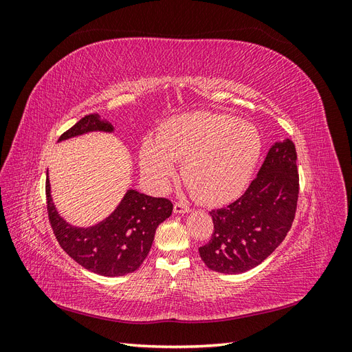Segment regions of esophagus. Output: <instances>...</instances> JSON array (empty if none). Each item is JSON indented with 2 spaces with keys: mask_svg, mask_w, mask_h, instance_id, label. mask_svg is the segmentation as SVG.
<instances>
[{
  "mask_svg": "<svg viewBox=\"0 0 352 352\" xmlns=\"http://www.w3.org/2000/svg\"><path fill=\"white\" fill-rule=\"evenodd\" d=\"M173 211L176 212V214H186V212L190 211V208L185 204H182V202H175L173 206Z\"/></svg>",
  "mask_w": 352,
  "mask_h": 352,
  "instance_id": "34e87169",
  "label": "esophagus"
}]
</instances>
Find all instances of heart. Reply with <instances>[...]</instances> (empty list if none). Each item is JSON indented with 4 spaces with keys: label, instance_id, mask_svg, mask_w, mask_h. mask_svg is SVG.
<instances>
[{
    "label": "heart",
    "instance_id": "b5f03b06",
    "mask_svg": "<svg viewBox=\"0 0 352 352\" xmlns=\"http://www.w3.org/2000/svg\"><path fill=\"white\" fill-rule=\"evenodd\" d=\"M257 127L223 113L197 111L172 117L157 138H146L140 163L160 190L176 175V160H185L182 175L206 204H223L248 186L261 155Z\"/></svg>",
    "mask_w": 352,
    "mask_h": 352
}]
</instances>
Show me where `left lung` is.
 I'll return each instance as SVG.
<instances>
[{"mask_svg":"<svg viewBox=\"0 0 352 352\" xmlns=\"http://www.w3.org/2000/svg\"><path fill=\"white\" fill-rule=\"evenodd\" d=\"M300 177L291 140L274 142L243 195L228 207L211 210L214 230L199 247L210 270L238 274L257 267L279 247L296 211Z\"/></svg>","mask_w":352,"mask_h":352,"instance_id":"left-lung-1","label":"left lung"}]
</instances>
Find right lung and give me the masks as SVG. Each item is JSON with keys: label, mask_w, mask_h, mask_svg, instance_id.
Returning a JSON list of instances; mask_svg holds the SVG:
<instances>
[{"label": "right lung", "mask_w": 352, "mask_h": 352, "mask_svg": "<svg viewBox=\"0 0 352 352\" xmlns=\"http://www.w3.org/2000/svg\"><path fill=\"white\" fill-rule=\"evenodd\" d=\"M113 131L111 123L94 113L82 117L58 138V142L88 132ZM45 194L50 223L60 247L82 267L107 278L140 269L151 250L155 229L173 211L172 201L167 198H154L129 189L107 219L89 228H76L58 214L51 198L48 173Z\"/></svg>", "instance_id": "1"}]
</instances>
